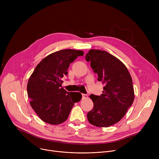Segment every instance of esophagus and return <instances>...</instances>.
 <instances>
[{"instance_id":"1","label":"esophagus","mask_w":159,"mask_h":159,"mask_svg":"<svg viewBox=\"0 0 159 159\" xmlns=\"http://www.w3.org/2000/svg\"><path fill=\"white\" fill-rule=\"evenodd\" d=\"M82 98H88V95L87 94H82Z\"/></svg>"}]
</instances>
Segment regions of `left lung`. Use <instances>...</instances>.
<instances>
[{"mask_svg": "<svg viewBox=\"0 0 159 159\" xmlns=\"http://www.w3.org/2000/svg\"><path fill=\"white\" fill-rule=\"evenodd\" d=\"M85 58L104 84L101 95L89 96L93 108L87 114L88 121L97 127H109L122 119L134 101L131 77L126 66L106 51L90 49Z\"/></svg>", "mask_w": 159, "mask_h": 159, "instance_id": "1", "label": "left lung"}]
</instances>
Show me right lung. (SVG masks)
Segmentation results:
<instances>
[{"mask_svg":"<svg viewBox=\"0 0 159 159\" xmlns=\"http://www.w3.org/2000/svg\"><path fill=\"white\" fill-rule=\"evenodd\" d=\"M83 55L80 50L62 49L49 55L36 66L27 91L30 105L42 120L54 125L64 122L74 103L80 101L81 93L66 91L62 88V79L68 75L70 64Z\"/></svg>","mask_w":159,"mask_h":159,"instance_id":"obj_1","label":"right lung"}]
</instances>
